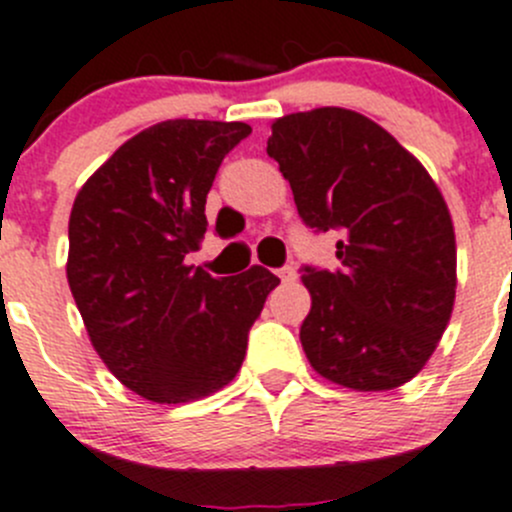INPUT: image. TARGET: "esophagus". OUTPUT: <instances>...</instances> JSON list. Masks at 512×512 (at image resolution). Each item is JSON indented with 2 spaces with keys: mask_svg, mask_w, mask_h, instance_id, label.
Wrapping results in <instances>:
<instances>
[{
  "mask_svg": "<svg viewBox=\"0 0 512 512\" xmlns=\"http://www.w3.org/2000/svg\"><path fill=\"white\" fill-rule=\"evenodd\" d=\"M278 278L283 280V283H290V280H295V267H280L278 270Z\"/></svg>",
  "mask_w": 512,
  "mask_h": 512,
  "instance_id": "esophagus-1",
  "label": "esophagus"
}]
</instances>
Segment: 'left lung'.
I'll return each instance as SVG.
<instances>
[{"label": "left lung", "instance_id": "1", "mask_svg": "<svg viewBox=\"0 0 512 512\" xmlns=\"http://www.w3.org/2000/svg\"><path fill=\"white\" fill-rule=\"evenodd\" d=\"M267 154L313 229H338L336 272L305 267L300 343L323 379L389 391L424 369L455 308L457 245L429 171L389 131L348 108L272 123Z\"/></svg>", "mask_w": 512, "mask_h": 512}]
</instances>
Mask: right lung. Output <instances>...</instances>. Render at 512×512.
<instances>
[{"label":"right lung","mask_w":512,"mask_h":512,"mask_svg":"<svg viewBox=\"0 0 512 512\" xmlns=\"http://www.w3.org/2000/svg\"><path fill=\"white\" fill-rule=\"evenodd\" d=\"M247 123L161 121L128 138L70 212L68 283L113 376L156 404H186L237 376L247 333L280 280L252 265L212 278L186 265L207 232V194Z\"/></svg>","instance_id":"1"}]
</instances>
